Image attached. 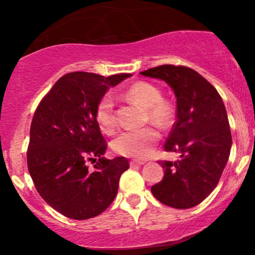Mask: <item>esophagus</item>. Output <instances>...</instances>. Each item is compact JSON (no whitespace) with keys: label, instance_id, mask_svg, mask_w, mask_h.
Masks as SVG:
<instances>
[{"label":"esophagus","instance_id":"34e87169","mask_svg":"<svg viewBox=\"0 0 255 255\" xmlns=\"http://www.w3.org/2000/svg\"><path fill=\"white\" fill-rule=\"evenodd\" d=\"M141 165H144V162H142V161H138V160H133V161H130V166H131V167L141 166Z\"/></svg>","mask_w":255,"mask_h":255}]
</instances>
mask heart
<instances>
[{"label": "heart", "mask_w": 255, "mask_h": 255, "mask_svg": "<svg viewBox=\"0 0 255 255\" xmlns=\"http://www.w3.org/2000/svg\"><path fill=\"white\" fill-rule=\"evenodd\" d=\"M123 97L128 102L146 109L147 120L161 128H166L173 121V108L162 99L158 87L149 82H135L125 90ZM95 118L101 130L109 133L116 125L115 104L110 95H104L96 106ZM160 138L159 132L153 128L124 131L113 140V148L118 154L141 159L147 156Z\"/></svg>", "instance_id": "heart-1"}]
</instances>
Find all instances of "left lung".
Instances as JSON below:
<instances>
[{
	"mask_svg": "<svg viewBox=\"0 0 255 255\" xmlns=\"http://www.w3.org/2000/svg\"><path fill=\"white\" fill-rule=\"evenodd\" d=\"M140 74L163 80L176 96V122L165 151L180 153V159L159 161L165 175L151 191L168 207L193 208L215 189L229 160L232 137L225 106L215 87L189 67L162 65Z\"/></svg>",
	"mask_w": 255,
	"mask_h": 255,
	"instance_id": "1",
	"label": "left lung"
}]
</instances>
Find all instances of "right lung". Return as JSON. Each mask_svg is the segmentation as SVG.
I'll return each instance as SVG.
<instances>
[{"label": "right lung", "mask_w": 255, "mask_h": 255, "mask_svg": "<svg viewBox=\"0 0 255 255\" xmlns=\"http://www.w3.org/2000/svg\"><path fill=\"white\" fill-rule=\"evenodd\" d=\"M128 76L68 73L37 107L30 128L27 169L44 201L66 217L82 221L102 214L116 197L121 175L128 169L124 156H103L107 142L95 118L101 97ZM92 159L97 163L90 171L86 161Z\"/></svg>", "instance_id": "obj_1"}]
</instances>
